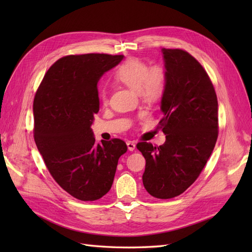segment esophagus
Masks as SVG:
<instances>
[{"label": "esophagus", "instance_id": "esophagus-1", "mask_svg": "<svg viewBox=\"0 0 252 252\" xmlns=\"http://www.w3.org/2000/svg\"><path fill=\"white\" fill-rule=\"evenodd\" d=\"M127 147H128V150L133 151L135 149V143L132 142V141H128L127 142Z\"/></svg>", "mask_w": 252, "mask_h": 252}]
</instances>
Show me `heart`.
I'll return each instance as SVG.
<instances>
[{
	"mask_svg": "<svg viewBox=\"0 0 252 252\" xmlns=\"http://www.w3.org/2000/svg\"><path fill=\"white\" fill-rule=\"evenodd\" d=\"M114 79L139 93L145 101L154 102L161 97L166 89L167 73L161 65L150 66L139 59H129L114 72ZM100 100L108 101V93L100 90Z\"/></svg>",
	"mask_w": 252,
	"mask_h": 252,
	"instance_id": "b5f03b06",
	"label": "heart"
}]
</instances>
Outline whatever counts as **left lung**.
<instances>
[{"mask_svg": "<svg viewBox=\"0 0 252 252\" xmlns=\"http://www.w3.org/2000/svg\"><path fill=\"white\" fill-rule=\"evenodd\" d=\"M167 73L159 126L166 141L158 147L141 142L146 166L143 184L158 199L183 193L199 177L216 146L218 98L202 65L182 49L163 48Z\"/></svg>", "mask_w": 252, "mask_h": 252, "instance_id": "obj_1", "label": "left lung"}]
</instances>
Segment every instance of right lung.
Masks as SVG:
<instances>
[{
    "label": "right lung",
    "instance_id": "1",
    "mask_svg": "<svg viewBox=\"0 0 252 252\" xmlns=\"http://www.w3.org/2000/svg\"><path fill=\"white\" fill-rule=\"evenodd\" d=\"M123 58L64 57L49 68L34 96L36 147L52 178L81 201H95L109 191L119 158L127 151L120 139L96 144L91 129L100 109L97 83Z\"/></svg>",
    "mask_w": 252,
    "mask_h": 252
}]
</instances>
